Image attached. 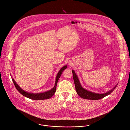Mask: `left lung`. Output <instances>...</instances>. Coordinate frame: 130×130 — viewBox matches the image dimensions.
Returning a JSON list of instances; mask_svg holds the SVG:
<instances>
[{
  "instance_id": "left-lung-1",
  "label": "left lung",
  "mask_w": 130,
  "mask_h": 130,
  "mask_svg": "<svg viewBox=\"0 0 130 130\" xmlns=\"http://www.w3.org/2000/svg\"><path fill=\"white\" fill-rule=\"evenodd\" d=\"M72 74H73V78L74 83H75V87H76V90L77 92L78 95L81 97L82 98L85 99H88V100H99L100 99H102L105 96L109 95L111 92H112L115 88L116 87L117 84L115 85L113 88L108 90V91L104 92L103 94H99V93H96V92H94L92 91H90L89 90H86V89L84 88L81 85L79 79L76 75V72L73 70H72Z\"/></svg>"
}]
</instances>
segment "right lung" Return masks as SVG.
<instances>
[{"instance_id":"right-lung-1","label":"right lung","mask_w":130,"mask_h":130,"mask_svg":"<svg viewBox=\"0 0 130 130\" xmlns=\"http://www.w3.org/2000/svg\"><path fill=\"white\" fill-rule=\"evenodd\" d=\"M67 68V65L64 66L63 67L61 68V69L59 70L58 72L57 76L56 77V79H55V82L54 85L52 88H51L50 90L46 91L44 92H41V93H32V92H29L26 91L24 90L21 87L18 85L15 81L14 80V79L12 78L11 76L12 81L13 82V83L17 89V90L19 91L20 93L23 95L24 96L28 98L29 99H31L32 100H45V99H48L50 98L51 97L53 96L54 93L55 92V91H56V88H57V85L58 83V82L59 81V78H60L62 73L64 70L66 69Z\"/></svg>"}]
</instances>
